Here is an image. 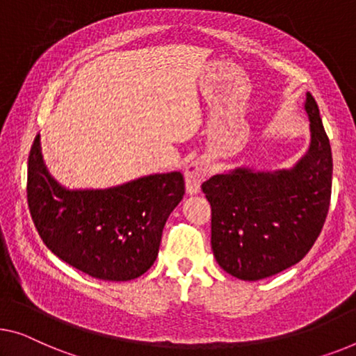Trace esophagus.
<instances>
[{
	"label": "esophagus",
	"instance_id": "esophagus-1",
	"mask_svg": "<svg viewBox=\"0 0 356 356\" xmlns=\"http://www.w3.org/2000/svg\"><path fill=\"white\" fill-rule=\"evenodd\" d=\"M208 176V164L203 160H195L185 168V188H187L188 195L200 193L201 184L206 180Z\"/></svg>",
	"mask_w": 356,
	"mask_h": 356
}]
</instances>
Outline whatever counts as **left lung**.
<instances>
[{"mask_svg":"<svg viewBox=\"0 0 356 356\" xmlns=\"http://www.w3.org/2000/svg\"><path fill=\"white\" fill-rule=\"evenodd\" d=\"M310 147L291 169L235 168L201 185L211 203V246L232 277L257 281L300 262L325 225L332 155L320 110L307 92Z\"/></svg>","mask_w":356,"mask_h":356,"instance_id":"obj_1","label":"left lung"}]
</instances>
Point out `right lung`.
Here are the masks:
<instances>
[{
  "label": "right lung",
  "instance_id": "obj_1",
  "mask_svg": "<svg viewBox=\"0 0 356 356\" xmlns=\"http://www.w3.org/2000/svg\"><path fill=\"white\" fill-rule=\"evenodd\" d=\"M184 193L177 171L104 190H68L47 171L40 134L31 145L26 200L36 230L57 257L92 278L129 281L144 275Z\"/></svg>",
  "mask_w": 356,
  "mask_h": 356
}]
</instances>
